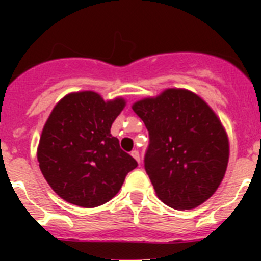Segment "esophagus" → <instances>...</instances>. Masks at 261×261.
<instances>
[{"label": "esophagus", "mask_w": 261, "mask_h": 261, "mask_svg": "<svg viewBox=\"0 0 261 261\" xmlns=\"http://www.w3.org/2000/svg\"><path fill=\"white\" fill-rule=\"evenodd\" d=\"M130 154H132L133 158H135L136 161L140 163V161H141V159H140V153H138V150H132V153H130Z\"/></svg>", "instance_id": "1"}]
</instances>
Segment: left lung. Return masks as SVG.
<instances>
[{
	"label": "left lung",
	"mask_w": 261,
	"mask_h": 261,
	"mask_svg": "<svg viewBox=\"0 0 261 261\" xmlns=\"http://www.w3.org/2000/svg\"><path fill=\"white\" fill-rule=\"evenodd\" d=\"M132 108L149 130L144 163L159 200L174 209L206 201L229 162L227 135L213 110L183 89H167Z\"/></svg>",
	"instance_id": "8db88e82"
}]
</instances>
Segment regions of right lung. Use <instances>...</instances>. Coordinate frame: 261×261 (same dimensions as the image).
Masks as SVG:
<instances>
[{"mask_svg": "<svg viewBox=\"0 0 261 261\" xmlns=\"http://www.w3.org/2000/svg\"><path fill=\"white\" fill-rule=\"evenodd\" d=\"M124 107L123 98L105 102L94 91L69 94L55 106L41 132L38 161L61 199L82 208L103 205L137 167L111 135Z\"/></svg>", "mask_w": 261, "mask_h": 261, "instance_id": "add662e5", "label": "right lung"}]
</instances>
